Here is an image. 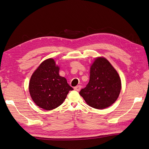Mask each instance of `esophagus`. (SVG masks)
<instances>
[{
    "instance_id": "obj_1",
    "label": "esophagus",
    "mask_w": 149,
    "mask_h": 149,
    "mask_svg": "<svg viewBox=\"0 0 149 149\" xmlns=\"http://www.w3.org/2000/svg\"><path fill=\"white\" fill-rule=\"evenodd\" d=\"M81 86L80 85H78L74 87V90L76 91H79L81 90Z\"/></svg>"
}]
</instances>
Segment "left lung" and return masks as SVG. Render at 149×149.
<instances>
[{"label": "left lung", "instance_id": "obj_1", "mask_svg": "<svg viewBox=\"0 0 149 149\" xmlns=\"http://www.w3.org/2000/svg\"><path fill=\"white\" fill-rule=\"evenodd\" d=\"M120 90L121 80L116 70L107 59L98 57L91 67L88 83L79 94L89 106L102 109L116 102Z\"/></svg>", "mask_w": 149, "mask_h": 149}]
</instances>
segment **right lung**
Masks as SVG:
<instances>
[{
    "mask_svg": "<svg viewBox=\"0 0 149 149\" xmlns=\"http://www.w3.org/2000/svg\"><path fill=\"white\" fill-rule=\"evenodd\" d=\"M59 68L52 58L40 64L31 76L29 92L35 103L45 110L61 105L70 91H73L67 79L58 74Z\"/></svg>",
    "mask_w": 149,
    "mask_h": 149,
    "instance_id": "obj_1",
    "label": "right lung"
}]
</instances>
